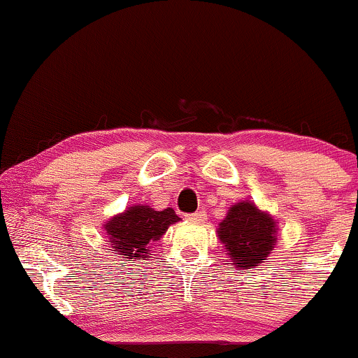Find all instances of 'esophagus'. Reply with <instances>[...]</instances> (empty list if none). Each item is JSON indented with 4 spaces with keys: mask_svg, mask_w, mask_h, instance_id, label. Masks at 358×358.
I'll return each mask as SVG.
<instances>
[{
    "mask_svg": "<svg viewBox=\"0 0 358 358\" xmlns=\"http://www.w3.org/2000/svg\"><path fill=\"white\" fill-rule=\"evenodd\" d=\"M187 220L192 221V223H204V221L208 220V214H206L204 210H197V213L189 214V216H187Z\"/></svg>",
    "mask_w": 358,
    "mask_h": 358,
    "instance_id": "34e87169",
    "label": "esophagus"
}]
</instances>
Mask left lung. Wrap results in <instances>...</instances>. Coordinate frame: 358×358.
Instances as JSON below:
<instances>
[{
  "label": "left lung",
  "mask_w": 358,
  "mask_h": 358,
  "mask_svg": "<svg viewBox=\"0 0 358 358\" xmlns=\"http://www.w3.org/2000/svg\"><path fill=\"white\" fill-rule=\"evenodd\" d=\"M276 221L254 202H236L220 223L217 236L238 269L259 266L276 245Z\"/></svg>",
  "instance_id": "left-lung-1"
}]
</instances>
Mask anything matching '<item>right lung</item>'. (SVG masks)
I'll list each match as a JSON object with an SVG mask.
<instances>
[{"label":"right lung","mask_w":358,"mask_h":358,"mask_svg":"<svg viewBox=\"0 0 358 358\" xmlns=\"http://www.w3.org/2000/svg\"><path fill=\"white\" fill-rule=\"evenodd\" d=\"M180 221L171 208L154 210L149 206H131L122 214L113 216L104 231L110 236L113 250L125 259L144 261L149 247L166 233L168 227Z\"/></svg>","instance_id":"add662e5"}]
</instances>
